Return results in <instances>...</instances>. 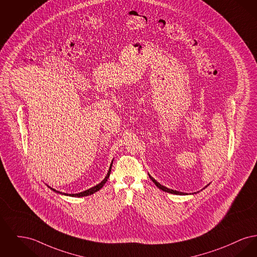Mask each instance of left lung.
I'll return each instance as SVG.
<instances>
[{
  "label": "left lung",
  "instance_id": "obj_1",
  "mask_svg": "<svg viewBox=\"0 0 257 257\" xmlns=\"http://www.w3.org/2000/svg\"><path fill=\"white\" fill-rule=\"evenodd\" d=\"M149 176H150V178H151V181H153L154 183H155V185L159 188V189H161V190H163V191H165V192H168V193H172V194H176V195H187V193H183V192H180V191H177V190H173V189H170V188H168L166 186H164V185H162V184H160L158 181H155L152 177H151V175L149 174ZM210 185V183L208 184V185H206L203 189H205L207 186H209ZM202 189V190H203ZM199 192V191H198ZM198 192H194V193H192V194H197Z\"/></svg>",
  "mask_w": 257,
  "mask_h": 257
}]
</instances>
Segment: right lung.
Masks as SVG:
<instances>
[{"mask_svg":"<svg viewBox=\"0 0 257 257\" xmlns=\"http://www.w3.org/2000/svg\"><path fill=\"white\" fill-rule=\"evenodd\" d=\"M112 162H113V160L111 161V163H110V166H109V169H108V171H107V174H106V177H105V179L103 180V181H101L100 183H98L97 185H95V186H93V187H91L89 189H87V190H84V191H82V192H79V193H76V194H68V193H62L60 191H58V190H56V189H54V188H51L50 186H48L52 191H54V192H56L57 194H61V195H65V196H71V197H84V196H89L91 194H93V193H95V192H97V191H99L103 186H104V184L106 183V181H107V179H108V177H109V174H110V171H111V166H112Z\"/></svg>","mask_w":257,"mask_h":257,"instance_id":"1","label":"right lung"}]
</instances>
